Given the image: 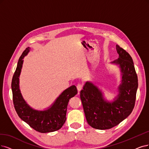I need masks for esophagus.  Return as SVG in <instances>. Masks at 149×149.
<instances>
[{"label":"esophagus","instance_id":"esophagus-1","mask_svg":"<svg viewBox=\"0 0 149 149\" xmlns=\"http://www.w3.org/2000/svg\"><path fill=\"white\" fill-rule=\"evenodd\" d=\"M83 87H84V85L83 84H79L77 85V88L79 91H80L82 88H83Z\"/></svg>","mask_w":149,"mask_h":149}]
</instances>
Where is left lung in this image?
Returning <instances> with one entry per match:
<instances>
[{"mask_svg": "<svg viewBox=\"0 0 149 149\" xmlns=\"http://www.w3.org/2000/svg\"><path fill=\"white\" fill-rule=\"evenodd\" d=\"M116 49L119 58L112 63L118 64L122 73L116 100L113 102L106 101L101 90L88 81L80 91L87 122L97 130L111 129L118 125L129 116L135 105L138 80L133 59L119 45H116Z\"/></svg>", "mask_w": 149, "mask_h": 149, "instance_id": "obj_1", "label": "left lung"}]
</instances>
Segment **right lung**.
Listing matches in <instances>:
<instances>
[{
    "label": "right lung",
    "mask_w": 149,
    "mask_h": 149,
    "mask_svg": "<svg viewBox=\"0 0 149 149\" xmlns=\"http://www.w3.org/2000/svg\"><path fill=\"white\" fill-rule=\"evenodd\" d=\"M29 50L30 48L27 47L22 53L13 76L12 90L15 111L21 120L38 132L45 133L57 131L65 122L68 102L71 97L77 95V90L75 85L70 86L46 111H38L30 107L23 98L19 87V77L23 63V59Z\"/></svg>",
    "instance_id": "obj_1"
}]
</instances>
